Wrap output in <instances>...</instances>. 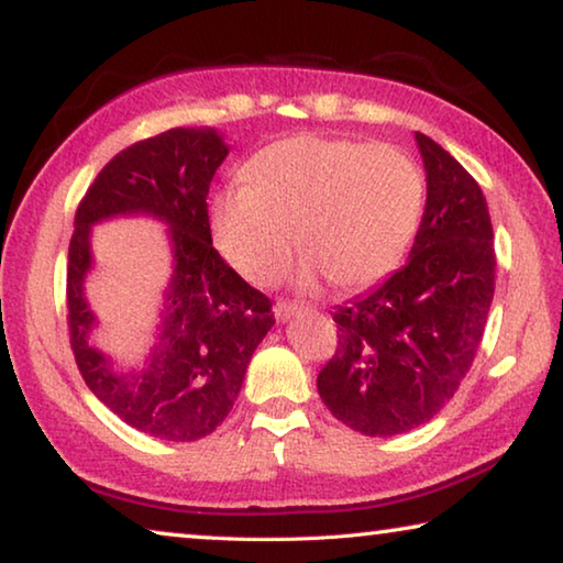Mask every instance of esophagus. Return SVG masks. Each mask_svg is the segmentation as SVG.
Here are the masks:
<instances>
[{
  "label": "esophagus",
  "mask_w": 563,
  "mask_h": 563,
  "mask_svg": "<svg viewBox=\"0 0 563 563\" xmlns=\"http://www.w3.org/2000/svg\"><path fill=\"white\" fill-rule=\"evenodd\" d=\"M300 310H302V305L300 302H292V300H278V302H275V308H273L275 318H278L280 322L290 320L295 312H300Z\"/></svg>",
  "instance_id": "1"
}]
</instances>
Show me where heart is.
<instances>
[{"mask_svg": "<svg viewBox=\"0 0 563 563\" xmlns=\"http://www.w3.org/2000/svg\"><path fill=\"white\" fill-rule=\"evenodd\" d=\"M243 188L216 196L218 251L245 280H280L292 233L318 273L338 288H367L405 258L424 208V174L407 151L357 139L302 136L261 148L243 166Z\"/></svg>", "mask_w": 563, "mask_h": 563, "instance_id": "obj_1", "label": "heart"}]
</instances>
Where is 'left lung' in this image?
Here are the masks:
<instances>
[{"label": "left lung", "instance_id": "8db88e82", "mask_svg": "<svg viewBox=\"0 0 563 563\" xmlns=\"http://www.w3.org/2000/svg\"><path fill=\"white\" fill-rule=\"evenodd\" d=\"M415 136L427 206L412 253L383 285L332 312L338 347L318 375L332 417L367 437L415 430L450 402L479 350L497 278L479 184L437 141Z\"/></svg>", "mask_w": 563, "mask_h": 563}]
</instances>
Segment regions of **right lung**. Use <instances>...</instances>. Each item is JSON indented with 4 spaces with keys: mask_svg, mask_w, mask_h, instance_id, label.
<instances>
[{
    "mask_svg": "<svg viewBox=\"0 0 563 563\" xmlns=\"http://www.w3.org/2000/svg\"><path fill=\"white\" fill-rule=\"evenodd\" d=\"M228 148L211 129H168L136 141L99 170L74 216L66 265V325L84 383L113 415L156 440L194 442L233 409L247 362L273 328V302L228 265L211 241L208 186ZM117 212H154L172 225L177 271L150 367L139 378L111 374L86 335L82 300L90 267L88 228Z\"/></svg>",
    "mask_w": 563,
    "mask_h": 563,
    "instance_id": "right-lung-1",
    "label": "right lung"
}]
</instances>
